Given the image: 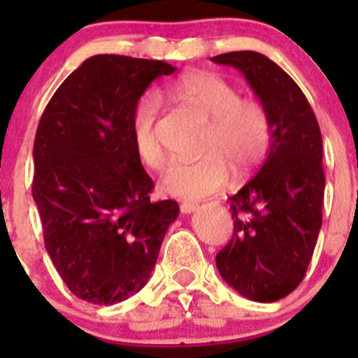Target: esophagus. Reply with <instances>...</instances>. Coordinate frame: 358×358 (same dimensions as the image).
<instances>
[{
	"mask_svg": "<svg viewBox=\"0 0 358 358\" xmlns=\"http://www.w3.org/2000/svg\"><path fill=\"white\" fill-rule=\"evenodd\" d=\"M199 210V204L195 202H182L181 204V213L188 215V213H194V211Z\"/></svg>",
	"mask_w": 358,
	"mask_h": 358,
	"instance_id": "obj_1",
	"label": "esophagus"
}]
</instances>
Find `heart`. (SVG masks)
<instances>
[{"mask_svg": "<svg viewBox=\"0 0 358 358\" xmlns=\"http://www.w3.org/2000/svg\"><path fill=\"white\" fill-rule=\"evenodd\" d=\"M169 96L210 120L202 140V152L206 154L194 161H173L164 172L161 186L169 195L188 201L208 197L227 185L229 166L243 176L267 157L273 143L268 113L262 103L242 98L235 85L222 77L208 71L186 73L170 85ZM157 116L156 94H141L132 109L131 138L138 159L150 170L164 164Z\"/></svg>", "mask_w": 358, "mask_h": 358, "instance_id": "heart-1", "label": "heart"}]
</instances>
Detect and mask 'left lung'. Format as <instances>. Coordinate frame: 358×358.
Instances as JSON below:
<instances>
[{"label": "left lung", "instance_id": "left-lung-1", "mask_svg": "<svg viewBox=\"0 0 358 358\" xmlns=\"http://www.w3.org/2000/svg\"><path fill=\"white\" fill-rule=\"evenodd\" d=\"M242 73L273 123L260 172L231 195L233 238L215 262L243 297L273 303L303 281L322 224L324 172L319 123L299 85L258 52L211 57Z\"/></svg>", "mask_w": 358, "mask_h": 358}]
</instances>
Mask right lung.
<instances>
[{
  "label": "right lung",
  "mask_w": 358,
  "mask_h": 358,
  "mask_svg": "<svg viewBox=\"0 0 358 358\" xmlns=\"http://www.w3.org/2000/svg\"><path fill=\"white\" fill-rule=\"evenodd\" d=\"M172 64L94 55L59 85L36 132L31 195L44 245L68 289L93 305L140 292L156 265L176 201H150L131 116Z\"/></svg>",
  "instance_id": "obj_1"
}]
</instances>
